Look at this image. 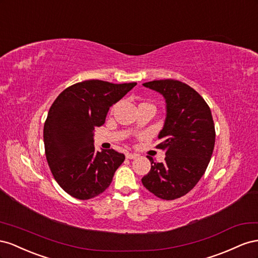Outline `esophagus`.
I'll return each instance as SVG.
<instances>
[{
    "label": "esophagus",
    "mask_w": 258,
    "mask_h": 258,
    "mask_svg": "<svg viewBox=\"0 0 258 258\" xmlns=\"http://www.w3.org/2000/svg\"><path fill=\"white\" fill-rule=\"evenodd\" d=\"M126 159H130V160H133V159H136L138 156L136 153H126Z\"/></svg>",
    "instance_id": "obj_1"
}]
</instances>
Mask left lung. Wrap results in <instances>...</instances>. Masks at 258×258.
<instances>
[{"label":"left lung","instance_id":"left-lung-1","mask_svg":"<svg viewBox=\"0 0 258 258\" xmlns=\"http://www.w3.org/2000/svg\"><path fill=\"white\" fill-rule=\"evenodd\" d=\"M143 85L164 97L166 114L158 135L164 162L148 157L151 168L142 182L158 198L174 200L197 185L210 163L215 145L211 109L200 94L180 81L157 80Z\"/></svg>","mask_w":258,"mask_h":258}]
</instances>
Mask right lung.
I'll list each match as a JSON object with an SVG mask.
<instances>
[{
  "instance_id": "add662e5",
  "label": "right lung",
  "mask_w": 258,
  "mask_h": 258,
  "mask_svg": "<svg viewBox=\"0 0 258 258\" xmlns=\"http://www.w3.org/2000/svg\"><path fill=\"white\" fill-rule=\"evenodd\" d=\"M136 84L83 81L66 88L49 108L43 131L46 160L58 185L73 198L88 200L104 192L125 160L113 149L95 150L94 132Z\"/></svg>"
}]
</instances>
